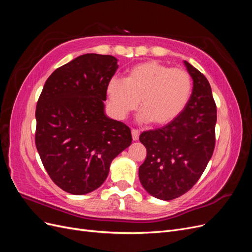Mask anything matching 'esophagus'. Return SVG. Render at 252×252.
Returning <instances> with one entry per match:
<instances>
[{
  "instance_id": "obj_1",
  "label": "esophagus",
  "mask_w": 252,
  "mask_h": 252,
  "mask_svg": "<svg viewBox=\"0 0 252 252\" xmlns=\"http://www.w3.org/2000/svg\"><path fill=\"white\" fill-rule=\"evenodd\" d=\"M131 135H132V140L133 141H138L139 136H140V131L138 129H132L131 130Z\"/></svg>"
}]
</instances>
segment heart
I'll list each match as a JSON object with an SVG mask.
<instances>
[{
  "label": "heart",
  "instance_id": "b5f03b06",
  "mask_svg": "<svg viewBox=\"0 0 252 252\" xmlns=\"http://www.w3.org/2000/svg\"><path fill=\"white\" fill-rule=\"evenodd\" d=\"M111 110L123 120L140 106L141 123L164 126L185 110L192 94V79L182 68H170L158 61H146L126 71L125 78H112L106 88Z\"/></svg>",
  "mask_w": 252,
  "mask_h": 252
}]
</instances>
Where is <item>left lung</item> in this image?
I'll return each instance as SVG.
<instances>
[{
	"mask_svg": "<svg viewBox=\"0 0 252 252\" xmlns=\"http://www.w3.org/2000/svg\"><path fill=\"white\" fill-rule=\"evenodd\" d=\"M193 81L191 97L179 118L156 130L144 131L147 157L139 168L146 191L163 201L186 193L201 178L213 154L217 106L208 80L187 61Z\"/></svg>",
	"mask_w": 252,
	"mask_h": 252,
	"instance_id": "left-lung-1",
	"label": "left lung"
}]
</instances>
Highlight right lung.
<instances>
[{"label": "right lung", "mask_w": 252, "mask_h": 252, "mask_svg": "<svg viewBox=\"0 0 252 252\" xmlns=\"http://www.w3.org/2000/svg\"><path fill=\"white\" fill-rule=\"evenodd\" d=\"M112 56L86 53L51 73L36 104L35 145L51 180L81 195L100 187L112 159L130 146L128 126L106 116Z\"/></svg>", "instance_id": "add662e5"}]
</instances>
